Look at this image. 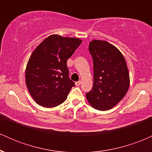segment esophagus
<instances>
[{"label":"esophagus","instance_id":"1","mask_svg":"<svg viewBox=\"0 0 152 152\" xmlns=\"http://www.w3.org/2000/svg\"><path fill=\"white\" fill-rule=\"evenodd\" d=\"M81 81H76V83H75V84H76V86H79V85H81Z\"/></svg>","mask_w":152,"mask_h":152}]
</instances>
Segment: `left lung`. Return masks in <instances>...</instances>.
Instances as JSON below:
<instances>
[{
  "label": "left lung",
  "mask_w": 152,
  "mask_h": 152,
  "mask_svg": "<svg viewBox=\"0 0 152 152\" xmlns=\"http://www.w3.org/2000/svg\"><path fill=\"white\" fill-rule=\"evenodd\" d=\"M88 50L93 58L94 84L86 99L94 109L109 110L124 97L129 87L126 61L117 48L106 41L94 40Z\"/></svg>",
  "instance_id": "1"
}]
</instances>
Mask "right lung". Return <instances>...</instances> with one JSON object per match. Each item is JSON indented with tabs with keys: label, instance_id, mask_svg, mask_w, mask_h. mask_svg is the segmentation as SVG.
<instances>
[{
	"label": "right lung",
	"instance_id": "1",
	"mask_svg": "<svg viewBox=\"0 0 152 152\" xmlns=\"http://www.w3.org/2000/svg\"><path fill=\"white\" fill-rule=\"evenodd\" d=\"M81 42L79 38L51 35L31 54L26 69V83L38 105L55 107L67 98L75 83L69 78L66 63Z\"/></svg>",
	"mask_w": 152,
	"mask_h": 152
}]
</instances>
